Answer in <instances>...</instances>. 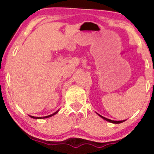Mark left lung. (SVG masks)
Segmentation results:
<instances>
[{"label":"left lung","instance_id":"1","mask_svg":"<svg viewBox=\"0 0 154 154\" xmlns=\"http://www.w3.org/2000/svg\"><path fill=\"white\" fill-rule=\"evenodd\" d=\"M96 114H98V115L99 116H100V117H101L102 119H103L104 120H106V121H107V122H111V123H114V124H120V123H122V122H124L125 121V120H121V121H114V120H111V119H107V118L104 117V116H101V115H100V114H98V113H96Z\"/></svg>","mask_w":154,"mask_h":154}]
</instances>
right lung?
<instances>
[{
    "mask_svg": "<svg viewBox=\"0 0 154 154\" xmlns=\"http://www.w3.org/2000/svg\"><path fill=\"white\" fill-rule=\"evenodd\" d=\"M59 110L56 111V112H55V113H54V114H51V115L46 116H40V117H37V116H30V115H29V116H30V117H32V118H33V119H45V118H48V117H51V116H54V115H55V114H57V113H58V112H59Z\"/></svg>",
    "mask_w": 154,
    "mask_h": 154,
    "instance_id": "right-lung-1",
    "label": "right lung"
}]
</instances>
